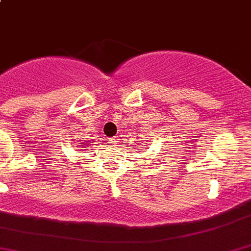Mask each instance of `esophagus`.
<instances>
[{"label":"esophagus","mask_w":251,"mask_h":251,"mask_svg":"<svg viewBox=\"0 0 251 251\" xmlns=\"http://www.w3.org/2000/svg\"><path fill=\"white\" fill-rule=\"evenodd\" d=\"M108 143L116 144L117 143V139H116V138H108Z\"/></svg>","instance_id":"esophagus-1"}]
</instances>
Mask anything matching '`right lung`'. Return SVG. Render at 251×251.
Masks as SVG:
<instances>
[{
  "instance_id": "add662e5",
  "label": "right lung",
  "mask_w": 251,
  "mask_h": 251,
  "mask_svg": "<svg viewBox=\"0 0 251 251\" xmlns=\"http://www.w3.org/2000/svg\"><path fill=\"white\" fill-rule=\"evenodd\" d=\"M84 142H86V141H83V142H82V143H79V146H84V147H86L87 143H84Z\"/></svg>"
}]
</instances>
